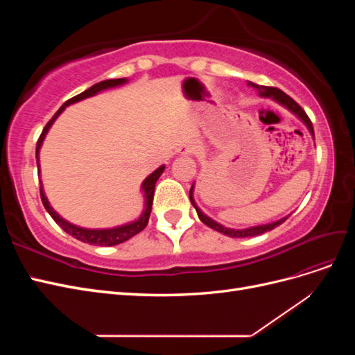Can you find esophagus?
I'll return each mask as SVG.
<instances>
[{"label":"esophagus","instance_id":"obj_1","mask_svg":"<svg viewBox=\"0 0 355 355\" xmlns=\"http://www.w3.org/2000/svg\"><path fill=\"white\" fill-rule=\"evenodd\" d=\"M196 151V146H185V148H182V154H191V153H194Z\"/></svg>","mask_w":355,"mask_h":355}]
</instances>
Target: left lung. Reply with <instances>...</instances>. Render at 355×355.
<instances>
[{"label":"left lung","instance_id":"8db88e82","mask_svg":"<svg viewBox=\"0 0 355 355\" xmlns=\"http://www.w3.org/2000/svg\"><path fill=\"white\" fill-rule=\"evenodd\" d=\"M250 85H252V87L259 90V94H261V96H268V98H274L277 102H280L282 105H284L287 110L295 112V114L300 118V120H302V121L308 125L309 132L314 135V127H313V123H311V120H309V116L306 115V112H305L302 108H300V105L296 103L292 98H290V96H287L284 92H282L280 89H277V87H268V85H259V84H254V83H250ZM189 200H191V202H192V206L196 207L198 218L201 219L202 223H206L207 227H210V228L214 230V231L222 232V234H225V235H228V237H234V239H240V237H241V239H243V237H254V235H261V234H263V232H268V231H271V230L277 228L278 225H282V223L287 219V218H284V219H282V220H277V222L270 223V225H262V227H253V228H247V230H241V231H235V230L223 228L222 225H219V223H216L214 220H211L210 218L206 216V214H202L201 210L196 206L194 198H192V188H191V191H189Z\"/></svg>","mask_w":355,"mask_h":355}]
</instances>
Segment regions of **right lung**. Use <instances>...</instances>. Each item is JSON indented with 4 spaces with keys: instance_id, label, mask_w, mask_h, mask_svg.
I'll return each instance as SVG.
<instances>
[{
    "instance_id": "1",
    "label": "right lung",
    "mask_w": 355,
    "mask_h": 355,
    "mask_svg": "<svg viewBox=\"0 0 355 355\" xmlns=\"http://www.w3.org/2000/svg\"><path fill=\"white\" fill-rule=\"evenodd\" d=\"M123 83H125L124 78L101 81V83H98V84L92 85V87L87 89L85 92H83V93H80V94H77V96H73V98H71L69 101H67L65 103H63V105L60 106V108H59V111L51 116V120L46 124V127L42 128V132H41V135H40V137H38V142H37V151H35L37 159H38V151H40V148H41V144H42V141H44V137H46V135H47V132H49L50 125H51L53 121H55L56 118L59 116V114H60L63 110H65V106H68V105H71V103H73V102H78V101H81V99L89 98V96H93V94H96V93L101 92V90H105V89H108V87H115V85H120V84H123ZM37 164L40 166V161H37ZM164 168H166L164 166H161L159 168H157V170L154 171L153 175H149V176L145 179V182H144L142 189H144L145 197H146V202H145L146 209H145V211L142 213V216L139 218L136 222H133V223H128V225H124V227H118V228H112V230H84V228H80V227H75V225L67 222L65 219H62V218L59 216V214L51 209V206H50L47 198H46V196H44V191H42V185L40 187V197H41L42 204H44L46 210L50 213V216H51L53 219H55V222L59 225V227H60L63 231H65V232L69 234V235H72L73 239H77V240H80V241H83V243L93 244V245H115V244H121V243H124V241H127V240H130L132 237H135L136 234L144 231L145 227L148 225L149 214H151V209H153L155 184H157L158 178L161 176V173H163V171H164Z\"/></svg>"
}]
</instances>
